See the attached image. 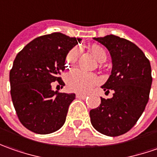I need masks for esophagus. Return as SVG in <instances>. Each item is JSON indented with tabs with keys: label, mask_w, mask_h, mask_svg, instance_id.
I'll return each mask as SVG.
<instances>
[{
	"label": "esophagus",
	"mask_w": 157,
	"mask_h": 157,
	"mask_svg": "<svg viewBox=\"0 0 157 157\" xmlns=\"http://www.w3.org/2000/svg\"><path fill=\"white\" fill-rule=\"evenodd\" d=\"M87 96L88 95H86V94H76V97L80 98V99H85Z\"/></svg>",
	"instance_id": "1"
}]
</instances>
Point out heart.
Wrapping results in <instances>:
<instances>
[{
  "instance_id": "heart-1",
  "label": "heart",
  "mask_w": 157,
  "mask_h": 157,
  "mask_svg": "<svg viewBox=\"0 0 157 157\" xmlns=\"http://www.w3.org/2000/svg\"><path fill=\"white\" fill-rule=\"evenodd\" d=\"M89 53L98 62H104L107 59V54L102 47L94 44L89 47ZM79 56L78 48H73L68 52L66 57L67 67L71 68L75 63ZM100 79L95 74L84 73L81 70H75L68 74L66 78L67 88L75 93H86L95 85L99 83Z\"/></svg>"
}]
</instances>
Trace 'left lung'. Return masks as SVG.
I'll list each match as a JSON object with an SVG mask.
<instances>
[{"mask_svg":"<svg viewBox=\"0 0 157 157\" xmlns=\"http://www.w3.org/2000/svg\"><path fill=\"white\" fill-rule=\"evenodd\" d=\"M107 48L112 70L101 89L113 97H101V104L89 112L92 126L109 136L130 130L145 109L152 84L150 62L136 44L116 35L94 38Z\"/></svg>","mask_w":157,"mask_h":157,"instance_id":"8db88e82","label":"left lung"}]
</instances>
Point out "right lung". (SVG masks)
<instances>
[{"label":"right lung","mask_w":157,"mask_h":157,"mask_svg":"<svg viewBox=\"0 0 157 157\" xmlns=\"http://www.w3.org/2000/svg\"><path fill=\"white\" fill-rule=\"evenodd\" d=\"M81 40L52 33L35 38L17 54L9 73L10 93L20 122L30 131L46 135L63 126L75 95L54 91L51 83L64 85L59 75Z\"/></svg>","instance_id":"right-lung-1"}]
</instances>
